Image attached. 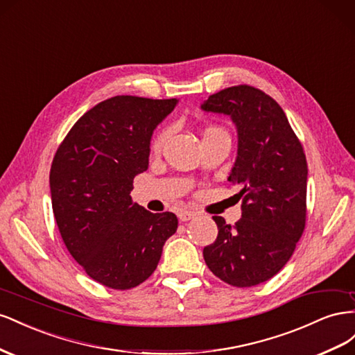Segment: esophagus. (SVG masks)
<instances>
[{
  "label": "esophagus",
  "instance_id": "1",
  "mask_svg": "<svg viewBox=\"0 0 355 355\" xmlns=\"http://www.w3.org/2000/svg\"><path fill=\"white\" fill-rule=\"evenodd\" d=\"M196 217V214L193 211H180L178 212V220L180 221H189V220H191V218H195Z\"/></svg>",
  "mask_w": 355,
  "mask_h": 355
}]
</instances>
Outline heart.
<instances>
[{"mask_svg":"<svg viewBox=\"0 0 355 355\" xmlns=\"http://www.w3.org/2000/svg\"><path fill=\"white\" fill-rule=\"evenodd\" d=\"M211 129H216V128H211ZM208 130H209V129H208ZM164 138H165L164 134H159V135L155 138V141H153V147H159V146L162 144V141H164Z\"/></svg>","mask_w":355,"mask_h":355,"instance_id":"b5f03b06","label":"heart"}]
</instances>
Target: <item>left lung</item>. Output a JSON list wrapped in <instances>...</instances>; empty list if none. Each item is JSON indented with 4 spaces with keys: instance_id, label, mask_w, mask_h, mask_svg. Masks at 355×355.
Here are the masks:
<instances>
[{
    "instance_id": "1",
    "label": "left lung",
    "mask_w": 355,
    "mask_h": 355,
    "mask_svg": "<svg viewBox=\"0 0 355 355\" xmlns=\"http://www.w3.org/2000/svg\"><path fill=\"white\" fill-rule=\"evenodd\" d=\"M200 108L229 116L236 126L238 156L227 180L241 187L242 199L234 226L212 217L218 235L204 259L227 284L257 286L286 266L305 229L306 157L284 111L256 87L223 89Z\"/></svg>"
}]
</instances>
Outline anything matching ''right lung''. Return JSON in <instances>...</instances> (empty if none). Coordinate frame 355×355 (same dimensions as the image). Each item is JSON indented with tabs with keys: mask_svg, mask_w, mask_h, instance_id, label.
Listing matches in <instances>:
<instances>
[{
	"mask_svg": "<svg viewBox=\"0 0 355 355\" xmlns=\"http://www.w3.org/2000/svg\"><path fill=\"white\" fill-rule=\"evenodd\" d=\"M178 99L120 95L80 117L50 169L56 225L69 254L87 275L114 290L144 282L177 232L172 212L134 204V178L148 168L156 126Z\"/></svg>",
	"mask_w": 355,
	"mask_h": 355,
	"instance_id": "1",
	"label": "right lung"
}]
</instances>
